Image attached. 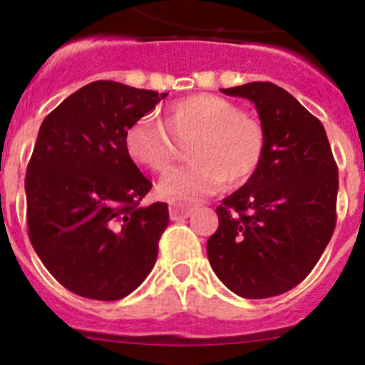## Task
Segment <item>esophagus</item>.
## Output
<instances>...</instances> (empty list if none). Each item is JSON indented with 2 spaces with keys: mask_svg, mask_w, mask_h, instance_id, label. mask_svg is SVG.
<instances>
[{
  "mask_svg": "<svg viewBox=\"0 0 365 365\" xmlns=\"http://www.w3.org/2000/svg\"><path fill=\"white\" fill-rule=\"evenodd\" d=\"M193 210H195V206L190 205V202H172V205H170V217H172L173 221L186 219L192 215Z\"/></svg>",
  "mask_w": 365,
  "mask_h": 365,
  "instance_id": "obj_1",
  "label": "esophagus"
}]
</instances>
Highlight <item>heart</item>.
<instances>
[{
    "label": "heart",
    "mask_w": 365,
    "mask_h": 365,
    "mask_svg": "<svg viewBox=\"0 0 365 365\" xmlns=\"http://www.w3.org/2000/svg\"><path fill=\"white\" fill-rule=\"evenodd\" d=\"M177 140L195 138L190 157L195 163L168 170L157 193L168 201H192L254 175L265 151V130L237 104L212 93L175 100L166 109V128L143 117L128 128L124 146L135 164L163 172L177 153Z\"/></svg>",
    "instance_id": "heart-1"
}]
</instances>
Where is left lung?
I'll return each mask as SVG.
<instances>
[{"mask_svg": "<svg viewBox=\"0 0 365 365\" xmlns=\"http://www.w3.org/2000/svg\"><path fill=\"white\" fill-rule=\"evenodd\" d=\"M250 100L265 130L254 175L217 206L212 269L241 298L291 291L318 263L336 225L338 168L324 125L270 82L221 89Z\"/></svg>", "mask_w": 365, "mask_h": 365, "instance_id": "1", "label": "left lung"}]
</instances>
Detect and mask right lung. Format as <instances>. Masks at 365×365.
<instances>
[{"label":"right lung","mask_w":365,"mask_h":365,"mask_svg":"<svg viewBox=\"0 0 365 365\" xmlns=\"http://www.w3.org/2000/svg\"><path fill=\"white\" fill-rule=\"evenodd\" d=\"M168 93L98 80L41 122L25 177L29 240L67 291L122 299L153 269L170 215L140 206L151 182L125 151V131Z\"/></svg>","instance_id":"obj_1"}]
</instances>
